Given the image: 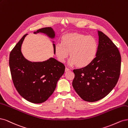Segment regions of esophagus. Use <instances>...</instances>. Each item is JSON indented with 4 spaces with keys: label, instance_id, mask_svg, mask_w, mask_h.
<instances>
[{
    "label": "esophagus",
    "instance_id": "1",
    "mask_svg": "<svg viewBox=\"0 0 128 128\" xmlns=\"http://www.w3.org/2000/svg\"><path fill=\"white\" fill-rule=\"evenodd\" d=\"M68 71H70V69H68V68H65V72H68Z\"/></svg>",
    "mask_w": 128,
    "mask_h": 128
}]
</instances>
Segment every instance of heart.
I'll return each mask as SVG.
<instances>
[{
    "label": "heart",
    "instance_id": "obj_1",
    "mask_svg": "<svg viewBox=\"0 0 128 128\" xmlns=\"http://www.w3.org/2000/svg\"><path fill=\"white\" fill-rule=\"evenodd\" d=\"M98 42L93 36L78 32L68 33L62 38V44L54 47L55 55L60 63H64L70 56V64L78 68L88 66L95 59Z\"/></svg>",
    "mask_w": 128,
    "mask_h": 128
}]
</instances>
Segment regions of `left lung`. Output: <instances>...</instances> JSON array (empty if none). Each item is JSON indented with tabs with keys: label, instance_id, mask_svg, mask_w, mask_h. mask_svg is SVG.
Instances as JSON below:
<instances>
[{
	"label": "left lung",
	"instance_id": "obj_1",
	"mask_svg": "<svg viewBox=\"0 0 128 128\" xmlns=\"http://www.w3.org/2000/svg\"><path fill=\"white\" fill-rule=\"evenodd\" d=\"M99 44L95 59L88 66L73 70L72 86L83 100L94 102L104 98L116 86L120 74L121 58L108 37L98 31Z\"/></svg>",
	"mask_w": 128,
	"mask_h": 128
}]
</instances>
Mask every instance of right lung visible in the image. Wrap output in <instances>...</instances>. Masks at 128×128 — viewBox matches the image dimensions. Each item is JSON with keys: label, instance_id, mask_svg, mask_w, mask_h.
<instances>
[{"label": "right lung", "instance_id": "right-lung-1", "mask_svg": "<svg viewBox=\"0 0 128 128\" xmlns=\"http://www.w3.org/2000/svg\"><path fill=\"white\" fill-rule=\"evenodd\" d=\"M39 32L50 38L55 36L50 27L40 28L34 34ZM26 35L23 36L10 53V71L14 85L20 95L28 102L39 104L46 101L54 92L57 81L64 73L65 66L54 58L42 62L26 60L20 49ZM55 45L53 44L54 50Z\"/></svg>", "mask_w": 128, "mask_h": 128}]
</instances>
